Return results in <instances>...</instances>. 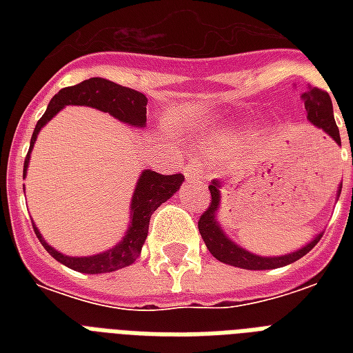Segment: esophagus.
<instances>
[{
  "mask_svg": "<svg viewBox=\"0 0 353 353\" xmlns=\"http://www.w3.org/2000/svg\"><path fill=\"white\" fill-rule=\"evenodd\" d=\"M185 176H187L188 181H196V183L207 181V172L196 165H188L187 170H185Z\"/></svg>",
  "mask_w": 353,
  "mask_h": 353,
  "instance_id": "1",
  "label": "esophagus"
}]
</instances>
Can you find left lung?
Returning <instances> with one entry per match:
<instances>
[{
  "label": "left lung",
  "mask_w": 353,
  "mask_h": 353,
  "mask_svg": "<svg viewBox=\"0 0 353 353\" xmlns=\"http://www.w3.org/2000/svg\"><path fill=\"white\" fill-rule=\"evenodd\" d=\"M301 99L304 101V108L307 112V121L312 122L313 126L321 128L324 133H328L330 137L334 139L335 143L341 146V135L339 128L335 124L334 119V106H332V99L326 91L317 90V88H312L307 85L304 93L301 95ZM353 155V154H352ZM221 183L218 179H212L209 185L210 190V201L209 209L205 210L203 216L199 218L198 229L199 234L203 238L205 245L210 251V254L220 260V262L227 263V265H234V268L240 269H249V271H265V269H276L284 268V265H290V263L296 262L299 258H302L304 254L312 251L313 247L317 245V241L323 238V232H319L312 241H307L306 245L296 249L293 252H288V254H280V256H260V254H254V252L247 251L241 245H238L234 240H231L229 236L225 234V231L221 229L220 221H218V212H220V203H221ZM341 188H343V183L339 185V190H337V199L341 196Z\"/></svg>",
  "instance_id": "8db88e82"
}]
</instances>
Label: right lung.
I'll return each mask as SVG.
<instances>
[{
	"mask_svg": "<svg viewBox=\"0 0 353 353\" xmlns=\"http://www.w3.org/2000/svg\"><path fill=\"white\" fill-rule=\"evenodd\" d=\"M146 104L148 99L135 90L119 85L112 80L106 79H90L80 82L71 88H63L52 97L46 113L36 124L32 137H30V148L29 154L25 157L23 174H27L29 168L30 152L34 148L36 137L47 122L51 121L60 110L65 106H90L97 108L104 113H110L112 117L119 119L124 124L135 128L146 126ZM185 177L181 174H174V176H163L157 172L143 170L139 176L135 190L132 196V205H130V225L126 232L122 236L119 243L99 254H91V256H69L63 252L57 251L43 240L41 232L34 225V232L41 245L46 247V251L51 254L54 260H58L69 269H74L79 273L85 274H101V273H112L117 269L128 268L132 265L141 254V249L144 245V240L148 236L150 216L154 214L161 203H165L166 199H170L174 194L179 190L181 183Z\"/></svg>",
	"mask_w": 353,
	"mask_h": 353,
	"instance_id": "add662e5",
	"label": "right lung"
}]
</instances>
